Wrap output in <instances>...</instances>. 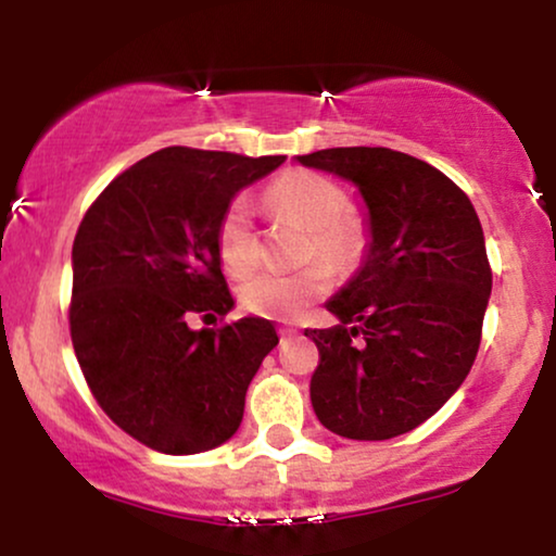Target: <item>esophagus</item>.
Listing matches in <instances>:
<instances>
[{"instance_id":"esophagus-1","label":"esophagus","mask_w":556,"mask_h":556,"mask_svg":"<svg viewBox=\"0 0 556 556\" xmlns=\"http://www.w3.org/2000/svg\"><path fill=\"white\" fill-rule=\"evenodd\" d=\"M292 331H295V329H290V327H279V337H290Z\"/></svg>"}]
</instances>
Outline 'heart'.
I'll return each mask as SVG.
<instances>
[{
    "instance_id": "b5f03b06",
    "label": "heart",
    "mask_w": 556,
    "mask_h": 556,
    "mask_svg": "<svg viewBox=\"0 0 556 556\" xmlns=\"http://www.w3.org/2000/svg\"><path fill=\"white\" fill-rule=\"evenodd\" d=\"M271 214L305 227L300 261H314L292 274H258L240 287V305L248 314L295 318L321 300L331 287L330 269L348 274L363 264L371 227L350 206L342 185L311 169H287L264 193ZM216 253L232 277H248L258 266V238L251 208L235 198L216 222Z\"/></svg>"
}]
</instances>
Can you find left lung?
Listing matches in <instances>:
<instances>
[{
	"label": "left lung",
	"mask_w": 556,
	"mask_h": 556,
	"mask_svg": "<svg viewBox=\"0 0 556 556\" xmlns=\"http://www.w3.org/2000/svg\"><path fill=\"white\" fill-rule=\"evenodd\" d=\"M298 162L353 180L371 214L366 264L327 303L340 324L305 329L318 348L311 402L340 437H400L457 392L478 355L491 295L481 222L444 172L402 151L353 146Z\"/></svg>",
	"instance_id": "1"
}]
</instances>
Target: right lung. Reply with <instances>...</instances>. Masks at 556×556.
<instances>
[{"label":"right lung","instance_id":"1","mask_svg":"<svg viewBox=\"0 0 556 556\" xmlns=\"http://www.w3.org/2000/svg\"><path fill=\"white\" fill-rule=\"evenodd\" d=\"M285 156L169 146L119 172L73 242L70 337L101 410L164 455L214 450L238 431L245 392L279 337L266 318H222L232 295L216 222Z\"/></svg>","mask_w":556,"mask_h":556}]
</instances>
